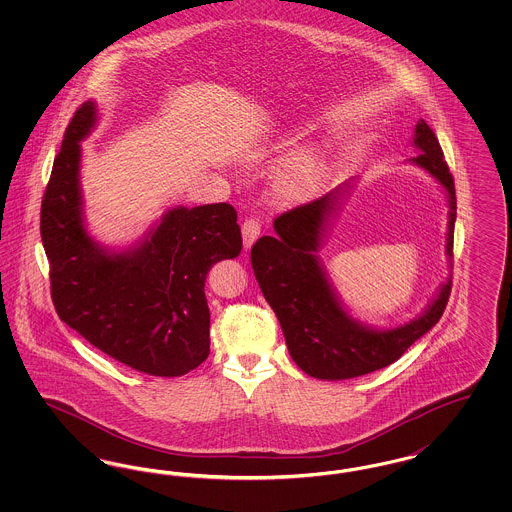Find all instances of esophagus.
I'll return each mask as SVG.
<instances>
[{"label": "esophagus", "instance_id": "34e87169", "mask_svg": "<svg viewBox=\"0 0 512 512\" xmlns=\"http://www.w3.org/2000/svg\"><path fill=\"white\" fill-rule=\"evenodd\" d=\"M242 236H244V247L249 249L253 242L261 236V222L255 217H247L242 222Z\"/></svg>", "mask_w": 512, "mask_h": 512}]
</instances>
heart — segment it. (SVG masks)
Returning a JSON list of instances; mask_svg holds the SVG:
<instances>
[{"mask_svg":"<svg viewBox=\"0 0 512 512\" xmlns=\"http://www.w3.org/2000/svg\"><path fill=\"white\" fill-rule=\"evenodd\" d=\"M330 172L328 155L318 147H305L282 161L278 171L280 186L292 194L315 192Z\"/></svg>","mask_w":512,"mask_h":512,"instance_id":"heart-1","label":"heart"}]
</instances>
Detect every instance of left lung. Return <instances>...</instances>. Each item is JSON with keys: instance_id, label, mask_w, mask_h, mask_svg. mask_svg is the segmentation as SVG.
<instances>
[{"instance_id": "1", "label": "left lung", "mask_w": 512, "mask_h": 512, "mask_svg": "<svg viewBox=\"0 0 512 512\" xmlns=\"http://www.w3.org/2000/svg\"><path fill=\"white\" fill-rule=\"evenodd\" d=\"M411 163L430 172L447 192L449 230L445 251L453 257L457 197L453 174L434 130L424 121L414 128ZM341 188L317 201L297 205L274 219L276 236L251 247V267L268 305L282 326L295 365L313 378L347 380L395 363L418 338L438 324L451 293V278L422 317L391 330H372L349 317L318 263L324 224L338 205Z\"/></svg>"}]
</instances>
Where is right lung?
<instances>
[{
	"mask_svg": "<svg viewBox=\"0 0 512 512\" xmlns=\"http://www.w3.org/2000/svg\"><path fill=\"white\" fill-rule=\"evenodd\" d=\"M98 121L94 101L69 122L42 199L40 234L59 318L105 355L151 376H182L209 355L205 278L242 251L228 203L174 207L134 247L115 253L86 232L80 142Z\"/></svg>",
	"mask_w": 512,
	"mask_h": 512,
	"instance_id": "obj_1",
	"label": "right lung"
}]
</instances>
